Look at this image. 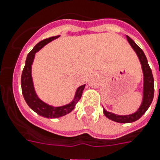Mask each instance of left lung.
Returning a JSON list of instances; mask_svg holds the SVG:
<instances>
[{
    "mask_svg": "<svg viewBox=\"0 0 160 160\" xmlns=\"http://www.w3.org/2000/svg\"><path fill=\"white\" fill-rule=\"evenodd\" d=\"M127 38L128 40L129 43L132 47V48L134 49L135 52L138 56L140 62L141 63V67L144 74V89H143V101L141 103V107L139 108V109L133 114L130 115H126V116H120L117 114L112 113L109 112H107L103 109V113L108 118H109L110 120L117 122L120 123H130L136 122L138 120L139 118H141L143 116L144 113L147 111L149 107L151 104L153 98H154V77L152 74L151 69L148 64L147 58L145 57V53L142 51V49L140 48L136 42L133 40L127 35Z\"/></svg>",
    "mask_w": 160,
    "mask_h": 160,
    "instance_id": "8db88e82",
    "label": "left lung"
}]
</instances>
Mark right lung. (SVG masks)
<instances>
[{
	"instance_id": "right-lung-1",
	"label": "right lung",
	"mask_w": 160,
	"mask_h": 160,
	"mask_svg": "<svg viewBox=\"0 0 160 160\" xmlns=\"http://www.w3.org/2000/svg\"><path fill=\"white\" fill-rule=\"evenodd\" d=\"M58 37L59 36L48 38L42 40L41 42L35 45L33 50L31 51L27 56L25 66H24L21 76V89L24 100H25V102H27V104L28 105V107L30 108L31 109L33 110L35 112H37L40 116L47 118H60V117L64 116V115H67L69 112H71L75 108V106L78 102V101L80 100V98H81L82 92L84 90V87H85V84L79 87L77 90H76L74 100L70 102L69 104L64 105V106H62V107L50 106V105L47 104V103H45L41 99L38 98L37 94L34 91L33 80H32V76H31V66H32V63L33 62L35 53L37 52L38 51H39L48 42L52 41L55 38H58Z\"/></svg>"
}]
</instances>
